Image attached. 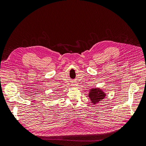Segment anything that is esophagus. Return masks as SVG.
<instances>
[{"label": "esophagus", "instance_id": "esophagus-1", "mask_svg": "<svg viewBox=\"0 0 146 146\" xmlns=\"http://www.w3.org/2000/svg\"><path fill=\"white\" fill-rule=\"evenodd\" d=\"M77 84L76 83H74V84H72V86H74V87H76V86H77Z\"/></svg>", "mask_w": 146, "mask_h": 146}]
</instances>
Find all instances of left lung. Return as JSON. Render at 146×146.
<instances>
[{"instance_id": "1", "label": "left lung", "mask_w": 146, "mask_h": 146, "mask_svg": "<svg viewBox=\"0 0 146 146\" xmlns=\"http://www.w3.org/2000/svg\"><path fill=\"white\" fill-rule=\"evenodd\" d=\"M106 94L100 88H92L89 92V98L92 104H96L105 98Z\"/></svg>"}]
</instances>
